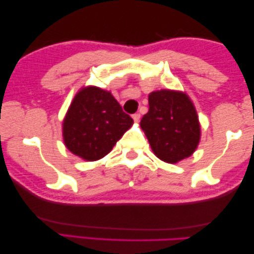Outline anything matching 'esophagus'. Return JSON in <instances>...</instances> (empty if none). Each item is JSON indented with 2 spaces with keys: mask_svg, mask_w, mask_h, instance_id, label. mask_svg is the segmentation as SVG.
<instances>
[{
  "mask_svg": "<svg viewBox=\"0 0 254 254\" xmlns=\"http://www.w3.org/2000/svg\"><path fill=\"white\" fill-rule=\"evenodd\" d=\"M132 119H134L135 123H138L139 119H140V115L139 114H134V115H132Z\"/></svg>",
  "mask_w": 254,
  "mask_h": 254,
  "instance_id": "34e87169",
  "label": "esophagus"
}]
</instances>
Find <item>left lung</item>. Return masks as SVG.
<instances>
[{
    "label": "left lung",
    "mask_w": 254,
    "mask_h": 254,
    "mask_svg": "<svg viewBox=\"0 0 254 254\" xmlns=\"http://www.w3.org/2000/svg\"><path fill=\"white\" fill-rule=\"evenodd\" d=\"M149 109L140 120L152 151L166 163L189 157L200 139L197 111L188 95L171 90L148 95Z\"/></svg>",
    "instance_id": "1"
}]
</instances>
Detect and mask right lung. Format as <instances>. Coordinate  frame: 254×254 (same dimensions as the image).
I'll list each match as a JSON object with an SVG mask.
<instances>
[{
  "mask_svg": "<svg viewBox=\"0 0 254 254\" xmlns=\"http://www.w3.org/2000/svg\"><path fill=\"white\" fill-rule=\"evenodd\" d=\"M132 123L110 92L88 86L74 97L65 116L64 143L83 160L97 161L111 151Z\"/></svg>",
  "mask_w": 254,
  "mask_h": 254,
  "instance_id": "add662e5",
  "label": "right lung"
}]
</instances>
